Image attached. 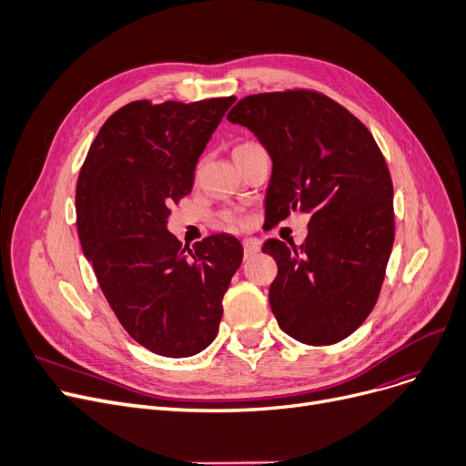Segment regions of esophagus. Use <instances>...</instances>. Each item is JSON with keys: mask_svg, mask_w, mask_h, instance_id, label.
Returning a JSON list of instances; mask_svg holds the SVG:
<instances>
[{"mask_svg": "<svg viewBox=\"0 0 466 466\" xmlns=\"http://www.w3.org/2000/svg\"><path fill=\"white\" fill-rule=\"evenodd\" d=\"M259 252V245L256 240H245V258H252Z\"/></svg>", "mask_w": 466, "mask_h": 466, "instance_id": "obj_1", "label": "esophagus"}]
</instances>
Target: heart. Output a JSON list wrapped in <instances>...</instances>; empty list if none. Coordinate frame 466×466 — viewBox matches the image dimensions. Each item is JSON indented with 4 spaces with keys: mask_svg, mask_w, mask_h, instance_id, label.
<instances>
[{
    "mask_svg": "<svg viewBox=\"0 0 466 466\" xmlns=\"http://www.w3.org/2000/svg\"><path fill=\"white\" fill-rule=\"evenodd\" d=\"M252 146H256V142H240V144H237L235 149H233V157H237V155H240V153H245ZM219 219L224 221V224L228 228H231V229H238V228H245L247 226V218L242 216V214H238V212H233V210H224V212L219 214Z\"/></svg>",
    "mask_w": 466,
    "mask_h": 466,
    "instance_id": "obj_1",
    "label": "heart"
}]
</instances>
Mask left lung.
I'll return each instance as SVG.
<instances>
[{"instance_id":"obj_1","label":"left lung","mask_w":466,"mask_h":466,"mask_svg":"<svg viewBox=\"0 0 466 466\" xmlns=\"http://www.w3.org/2000/svg\"><path fill=\"white\" fill-rule=\"evenodd\" d=\"M228 119L248 127L271 155L265 221L311 216L299 248L279 238L261 247L279 268L269 286L279 326L305 345L349 338L380 298L394 242L380 146L347 107L311 88L245 96Z\"/></svg>"}]
</instances>
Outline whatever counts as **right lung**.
<instances>
[{"instance_id":"right-lung-1","label":"right lung","mask_w":466,"mask_h":466,"mask_svg":"<svg viewBox=\"0 0 466 466\" xmlns=\"http://www.w3.org/2000/svg\"><path fill=\"white\" fill-rule=\"evenodd\" d=\"M233 102H128L106 119L79 170L83 254L127 334L161 357H191L214 341L242 261L231 235L189 250L167 231L170 207L191 191L198 155Z\"/></svg>"}]
</instances>
